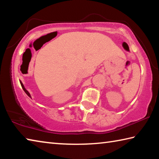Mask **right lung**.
I'll return each instance as SVG.
<instances>
[{
  "label": "right lung",
  "mask_w": 159,
  "mask_h": 159,
  "mask_svg": "<svg viewBox=\"0 0 159 159\" xmlns=\"http://www.w3.org/2000/svg\"><path fill=\"white\" fill-rule=\"evenodd\" d=\"M20 84H21V87H22V89L24 90V91H25V92L26 93V95H28V96L29 97V98H31V95H30V93H29L28 92V91L26 90V88H25V86H24V85H23V83H21V80H20Z\"/></svg>",
  "instance_id": "right-lung-1"
}]
</instances>
